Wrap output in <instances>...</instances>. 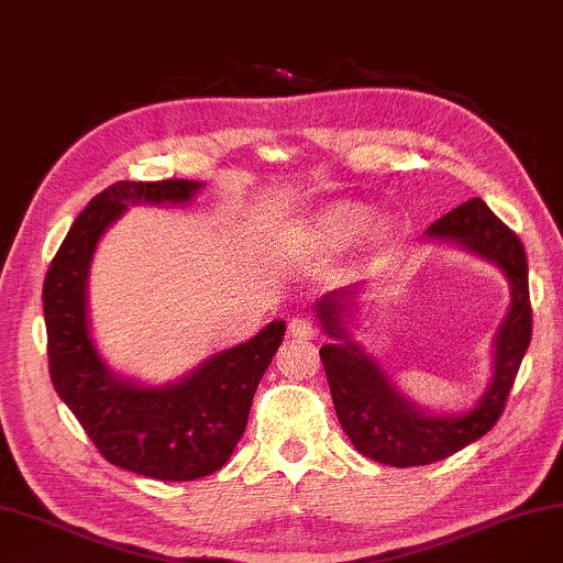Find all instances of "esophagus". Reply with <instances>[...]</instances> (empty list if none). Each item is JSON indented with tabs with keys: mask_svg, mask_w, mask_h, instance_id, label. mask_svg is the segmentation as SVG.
<instances>
[{
	"mask_svg": "<svg viewBox=\"0 0 563 563\" xmlns=\"http://www.w3.org/2000/svg\"><path fill=\"white\" fill-rule=\"evenodd\" d=\"M288 334L295 336V340H312L317 334V324L308 314H295L288 322Z\"/></svg>",
	"mask_w": 563,
	"mask_h": 563,
	"instance_id": "obj_1",
	"label": "esophagus"
}]
</instances>
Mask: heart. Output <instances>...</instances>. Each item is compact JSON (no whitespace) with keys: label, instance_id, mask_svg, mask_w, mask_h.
Listing matches in <instances>:
<instances>
[{"label":"heart","instance_id":"obj_1","mask_svg":"<svg viewBox=\"0 0 563 563\" xmlns=\"http://www.w3.org/2000/svg\"><path fill=\"white\" fill-rule=\"evenodd\" d=\"M366 219H369L366 211L356 207L334 209L320 221V231L317 233H320V239L324 243H344L366 227Z\"/></svg>","mask_w":563,"mask_h":563}]
</instances>
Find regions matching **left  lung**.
<instances>
[{
    "label": "left lung",
    "mask_w": 563,
    "mask_h": 563,
    "mask_svg": "<svg viewBox=\"0 0 563 563\" xmlns=\"http://www.w3.org/2000/svg\"><path fill=\"white\" fill-rule=\"evenodd\" d=\"M423 241L473 253L503 271L509 283V308L493 336V376L473 406L445 413L411 401L362 342H356V317L369 283L330 290L314 302L317 322L330 336L322 344L320 360L336 418L356 451L391 467L435 463L483 438L503 416L531 340L525 246L483 199H470L431 223Z\"/></svg>",
    "instance_id": "left-lung-1"
}]
</instances>
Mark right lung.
Masks as SVG:
<instances>
[{"mask_svg": "<svg viewBox=\"0 0 563 563\" xmlns=\"http://www.w3.org/2000/svg\"><path fill=\"white\" fill-rule=\"evenodd\" d=\"M203 181H118L78 213L44 283L48 369L56 394L108 463L184 483L217 473L246 431L251 404L283 342L285 320L207 356L179 379L145 384L110 369L90 327L88 280L100 239L130 207H187Z\"/></svg>", "mask_w": 563, "mask_h": 563, "instance_id": "add662e5", "label": "right lung"}]
</instances>
